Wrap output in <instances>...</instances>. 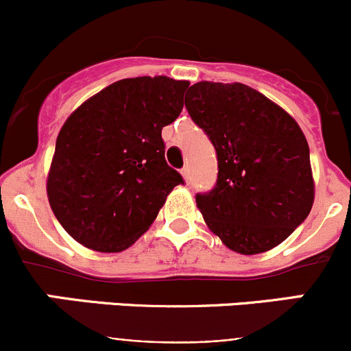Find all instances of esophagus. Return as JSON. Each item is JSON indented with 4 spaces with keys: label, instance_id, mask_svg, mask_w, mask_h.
<instances>
[{
    "label": "esophagus",
    "instance_id": "esophagus-1",
    "mask_svg": "<svg viewBox=\"0 0 351 351\" xmlns=\"http://www.w3.org/2000/svg\"><path fill=\"white\" fill-rule=\"evenodd\" d=\"M182 176H183V180H185L186 183H190V168H189V166L182 169Z\"/></svg>",
    "mask_w": 351,
    "mask_h": 351
}]
</instances>
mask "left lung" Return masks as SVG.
<instances>
[{"mask_svg": "<svg viewBox=\"0 0 351 351\" xmlns=\"http://www.w3.org/2000/svg\"><path fill=\"white\" fill-rule=\"evenodd\" d=\"M185 107L217 153V183L195 197L208 229L241 254L285 241L314 204L309 146L299 123L243 83L200 81L190 86Z\"/></svg>", "mask_w": 351, "mask_h": 351, "instance_id": "left-lung-1", "label": "left lung"}]
</instances>
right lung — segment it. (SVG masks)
I'll list each match as a JSON object with an SVG mask.
<instances>
[{"label": "right lung", "instance_id": "add662e5", "mask_svg": "<svg viewBox=\"0 0 351 351\" xmlns=\"http://www.w3.org/2000/svg\"><path fill=\"white\" fill-rule=\"evenodd\" d=\"M189 81L127 77L74 110L47 175L52 212L67 234L100 253L132 246L182 175L165 159L161 130L178 119Z\"/></svg>", "mask_w": 351, "mask_h": 351}]
</instances>
